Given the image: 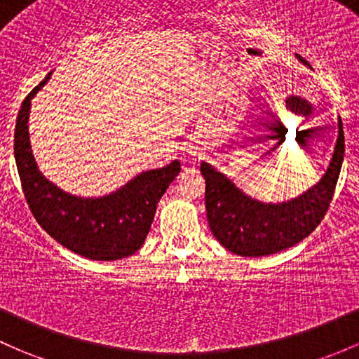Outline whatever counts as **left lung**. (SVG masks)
<instances>
[{"instance_id": "obj_1", "label": "left lung", "mask_w": 359, "mask_h": 359, "mask_svg": "<svg viewBox=\"0 0 359 359\" xmlns=\"http://www.w3.org/2000/svg\"><path fill=\"white\" fill-rule=\"evenodd\" d=\"M304 62L301 56H297ZM344 160V130L339 118V137L323 179L292 201L265 205L249 198L211 165L201 163L206 180V217L213 236L239 256H266L301 243L320 225L330 208Z\"/></svg>"}]
</instances>
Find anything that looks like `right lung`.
Wrapping results in <instances>:
<instances>
[{"mask_svg":"<svg viewBox=\"0 0 359 359\" xmlns=\"http://www.w3.org/2000/svg\"><path fill=\"white\" fill-rule=\"evenodd\" d=\"M50 75L27 94L15 126V161L25 201L37 224L70 251L97 262L127 258L144 244L158 201L179 175L180 163L142 172L104 198H75L58 189L37 168L27 127L30 100Z\"/></svg>","mask_w":359,"mask_h":359,"instance_id":"add662e5","label":"right lung"}]
</instances>
